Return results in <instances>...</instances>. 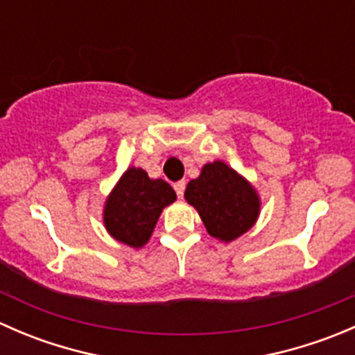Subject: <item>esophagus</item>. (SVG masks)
I'll use <instances>...</instances> for the list:
<instances>
[{
	"instance_id": "34e87169",
	"label": "esophagus",
	"mask_w": 355,
	"mask_h": 355,
	"mask_svg": "<svg viewBox=\"0 0 355 355\" xmlns=\"http://www.w3.org/2000/svg\"><path fill=\"white\" fill-rule=\"evenodd\" d=\"M173 189H175V192H177L178 198H182V196H184V192H185V180L177 182V184L173 185Z\"/></svg>"
}]
</instances>
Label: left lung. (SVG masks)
Returning <instances> with one entry per match:
<instances>
[{
    "label": "left lung",
    "mask_w": 355,
    "mask_h": 355,
    "mask_svg": "<svg viewBox=\"0 0 355 355\" xmlns=\"http://www.w3.org/2000/svg\"><path fill=\"white\" fill-rule=\"evenodd\" d=\"M185 200L196 207L207 234L216 241H235L256 225L261 199L247 178L223 161L206 163L187 184Z\"/></svg>",
    "instance_id": "1"
}]
</instances>
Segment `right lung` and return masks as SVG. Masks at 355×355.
<instances>
[{"label":"right lung","instance_id":"obj_1","mask_svg":"<svg viewBox=\"0 0 355 355\" xmlns=\"http://www.w3.org/2000/svg\"><path fill=\"white\" fill-rule=\"evenodd\" d=\"M175 200L177 194L168 182L130 166L106 198L103 223L114 241L141 249L151 239L161 211Z\"/></svg>","mask_w":355,"mask_h":355}]
</instances>
